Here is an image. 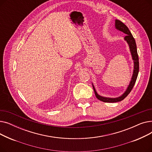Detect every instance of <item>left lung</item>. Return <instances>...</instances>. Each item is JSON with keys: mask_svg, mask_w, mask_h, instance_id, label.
I'll return each mask as SVG.
<instances>
[{"mask_svg": "<svg viewBox=\"0 0 152 152\" xmlns=\"http://www.w3.org/2000/svg\"><path fill=\"white\" fill-rule=\"evenodd\" d=\"M115 28L118 29L123 32L124 33L126 34L127 35L124 37V40L126 41V42L128 44L129 46V49L132 55V60H134V71H133V75L131 79V81L130 82V84L127 87L126 91L125 92L121 95V96L117 97V98H107V97H102L100 95H99L96 91H95L94 86H93V89L95 94V96L96 97L100 100V101H102L103 102H109V103H113V102H117L123 100L124 99H125L127 95H128L131 90L132 89L135 83V81H136V79L138 76L139 73V57H138V54H137V46H136V43H135V39L133 37L131 33L130 32L129 29H128L124 24L121 22V21H119L118 20H115Z\"/></svg>", "mask_w": 152, "mask_h": 152, "instance_id": "left-lung-1", "label": "left lung"}]
</instances>
